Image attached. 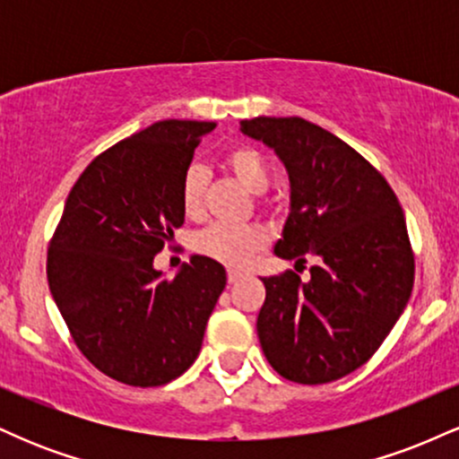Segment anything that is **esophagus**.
Wrapping results in <instances>:
<instances>
[{"mask_svg": "<svg viewBox=\"0 0 459 459\" xmlns=\"http://www.w3.org/2000/svg\"><path fill=\"white\" fill-rule=\"evenodd\" d=\"M226 276H229V282L230 284H235L237 281H241V278H244V273L237 272V270H229V273H226Z\"/></svg>", "mask_w": 459, "mask_h": 459, "instance_id": "1", "label": "esophagus"}]
</instances>
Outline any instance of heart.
<instances>
[{
  "instance_id": "obj_1",
  "label": "heart",
  "mask_w": 459,
  "mask_h": 459,
  "mask_svg": "<svg viewBox=\"0 0 459 459\" xmlns=\"http://www.w3.org/2000/svg\"><path fill=\"white\" fill-rule=\"evenodd\" d=\"M224 166L247 192L263 194L272 186L270 163L252 146L239 144L226 151ZM204 187H207V172L204 168L192 163L181 178V207L189 218H198L203 213ZM265 244L267 233L256 224H213L200 230L194 239L198 255L209 256V259L229 267H241L252 255L263 250Z\"/></svg>"
}]
</instances>
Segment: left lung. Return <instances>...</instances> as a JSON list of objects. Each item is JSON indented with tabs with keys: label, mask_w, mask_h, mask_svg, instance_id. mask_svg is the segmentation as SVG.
Wrapping results in <instances>:
<instances>
[{
	"label": "left lung",
	"mask_w": 459,
	"mask_h": 459,
	"mask_svg": "<svg viewBox=\"0 0 459 459\" xmlns=\"http://www.w3.org/2000/svg\"><path fill=\"white\" fill-rule=\"evenodd\" d=\"M276 151L291 181V213L273 252L313 256L310 278L287 270L265 284L256 332L273 371L328 384L356 371L397 324L414 284V252L393 187L330 131L289 116L241 120Z\"/></svg>",
	"instance_id": "obj_1"
}]
</instances>
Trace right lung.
Returning a JSON list of instances; mask_svg holds the SVG:
<instances>
[{
	"label": "right lung",
	"mask_w": 459,
	"mask_h": 459,
	"mask_svg": "<svg viewBox=\"0 0 459 459\" xmlns=\"http://www.w3.org/2000/svg\"><path fill=\"white\" fill-rule=\"evenodd\" d=\"M215 123L160 120L103 151L68 194L47 250V281L68 332L99 371L129 386L186 373L226 272L192 256L175 278L152 259L183 224L181 178Z\"/></svg>",
	"instance_id": "1"
}]
</instances>
